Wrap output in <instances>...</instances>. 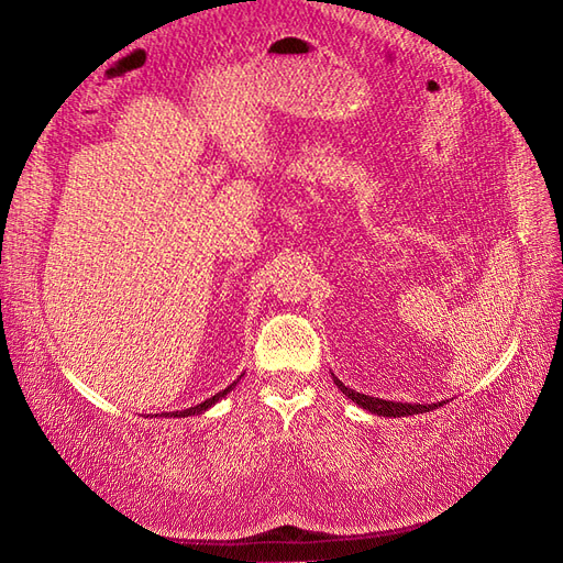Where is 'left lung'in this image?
I'll list each match as a JSON object with an SVG mask.
<instances>
[{
    "label": "left lung",
    "mask_w": 563,
    "mask_h": 563,
    "mask_svg": "<svg viewBox=\"0 0 563 563\" xmlns=\"http://www.w3.org/2000/svg\"><path fill=\"white\" fill-rule=\"evenodd\" d=\"M333 376V373H331ZM333 383L338 385V389L343 391L347 399H352L354 404H360L366 411L383 416V418H404V416H416V413H430L434 411L437 406H444L446 401H437V404H401V401H387V399H378V397H368V395H360L356 389L345 387L333 376Z\"/></svg>",
    "instance_id": "1"
}]
</instances>
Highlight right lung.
Returning a JSON list of instances; mask_svg holds the SVG:
<instances>
[{
	"mask_svg": "<svg viewBox=\"0 0 563 563\" xmlns=\"http://www.w3.org/2000/svg\"><path fill=\"white\" fill-rule=\"evenodd\" d=\"M242 380V376L240 378H236L232 385H228L223 391H218V395H213L211 399H207V401H201V404H197V406H192V408H185V411H174V413H155V418H187V416H199V413H203V411H209V408L213 406V404H218L220 399H223V397H228L230 395V391L234 389V385L236 383H240Z\"/></svg>",
	"mask_w": 563,
	"mask_h": 563,
	"instance_id": "right-lung-1",
	"label": "right lung"
}]
</instances>
